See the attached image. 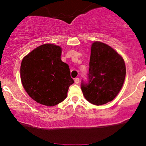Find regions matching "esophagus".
Wrapping results in <instances>:
<instances>
[{
	"label": "esophagus",
	"instance_id": "1",
	"mask_svg": "<svg viewBox=\"0 0 146 146\" xmlns=\"http://www.w3.org/2000/svg\"><path fill=\"white\" fill-rule=\"evenodd\" d=\"M75 84H78L79 82H80V79H79L78 78H75Z\"/></svg>",
	"mask_w": 146,
	"mask_h": 146
}]
</instances>
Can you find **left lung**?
I'll return each instance as SVG.
<instances>
[{
  "label": "left lung",
  "instance_id": "left-lung-1",
  "mask_svg": "<svg viewBox=\"0 0 146 146\" xmlns=\"http://www.w3.org/2000/svg\"><path fill=\"white\" fill-rule=\"evenodd\" d=\"M125 72L124 60L117 51L101 42H93L88 82L82 80L81 83L84 98L97 106L112 101L121 89Z\"/></svg>",
  "mask_w": 146,
  "mask_h": 146
}]
</instances>
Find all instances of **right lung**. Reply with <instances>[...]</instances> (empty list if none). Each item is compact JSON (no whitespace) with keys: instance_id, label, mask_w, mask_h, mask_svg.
<instances>
[{"instance_id":"1","label":"right lung","mask_w":146,"mask_h":146,"mask_svg":"<svg viewBox=\"0 0 146 146\" xmlns=\"http://www.w3.org/2000/svg\"><path fill=\"white\" fill-rule=\"evenodd\" d=\"M62 48L44 44L24 57L21 78L27 94L40 104L53 106L67 96L68 87L74 83L67 64L61 60Z\"/></svg>"}]
</instances>
